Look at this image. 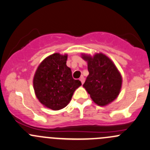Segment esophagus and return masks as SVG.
I'll return each mask as SVG.
<instances>
[{"mask_svg":"<svg viewBox=\"0 0 150 150\" xmlns=\"http://www.w3.org/2000/svg\"><path fill=\"white\" fill-rule=\"evenodd\" d=\"M80 82H81L82 84H83V83H84V82H85V78H84V77H83V76L80 77Z\"/></svg>","mask_w":150,"mask_h":150,"instance_id":"obj_1","label":"esophagus"}]
</instances>
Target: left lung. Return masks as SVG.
Here are the masks:
<instances>
[{
  "label": "left lung",
  "instance_id": "8db88e82",
  "mask_svg": "<svg viewBox=\"0 0 150 150\" xmlns=\"http://www.w3.org/2000/svg\"><path fill=\"white\" fill-rule=\"evenodd\" d=\"M81 57L87 62L89 72L83 88L97 105H108L120 93L122 86L120 72L113 61L103 53H96L93 56L83 53Z\"/></svg>",
  "mask_w": 150,
  "mask_h": 150
}]
</instances>
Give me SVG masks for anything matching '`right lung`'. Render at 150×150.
<instances>
[{
    "label": "right lung",
    "mask_w": 150,
    "mask_h": 150,
    "mask_svg": "<svg viewBox=\"0 0 150 150\" xmlns=\"http://www.w3.org/2000/svg\"><path fill=\"white\" fill-rule=\"evenodd\" d=\"M67 54L54 53L38 66L33 86L37 99L45 107L57 111L67 106L81 82L74 80L66 64Z\"/></svg>",
    "instance_id": "add662e5"
}]
</instances>
